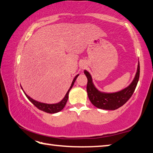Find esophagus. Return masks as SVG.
<instances>
[{
  "instance_id": "esophagus-1",
  "label": "esophagus",
  "mask_w": 153,
  "mask_h": 153,
  "mask_svg": "<svg viewBox=\"0 0 153 153\" xmlns=\"http://www.w3.org/2000/svg\"><path fill=\"white\" fill-rule=\"evenodd\" d=\"M86 67V64L84 63V62H82V63L81 64V65H80V68L82 69H85V67Z\"/></svg>"
}]
</instances>
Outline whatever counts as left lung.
I'll use <instances>...</instances> for the list:
<instances>
[{"mask_svg": "<svg viewBox=\"0 0 153 153\" xmlns=\"http://www.w3.org/2000/svg\"><path fill=\"white\" fill-rule=\"evenodd\" d=\"M84 74L88 79L86 91L91 102L95 107L108 110H115L129 100L134 92L140 77V62L138 61L135 76L129 86L115 93H105L100 91L94 86L90 73L84 70Z\"/></svg>", "mask_w": 153, "mask_h": 153, "instance_id": "obj_1", "label": "left lung"}]
</instances>
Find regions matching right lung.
Listing matches in <instances>:
<instances>
[{
    "label": "right lung",
    "mask_w": 153,
    "mask_h": 153,
    "mask_svg": "<svg viewBox=\"0 0 153 153\" xmlns=\"http://www.w3.org/2000/svg\"><path fill=\"white\" fill-rule=\"evenodd\" d=\"M78 76H79V74L76 75V77H74V79H73L71 85V86H70L69 90H68V91L67 92V93H66V94H65V96L64 97V98L62 99L61 101H59V103H42V102H39V101H36V100H35V99H33L31 97H29L28 94H26L25 92H24V91L22 88V87H21V88H22V89L24 93L25 94V95L26 96V97L28 99V100L30 101L34 105L36 106V107H37L38 109H39L40 110L45 111V112L50 113V114H54V113H57V112H59V111H61L62 109L64 108L65 105H66L67 101L68 100V98H69V93L70 90L72 88V87H73V86H74L75 82H76L77 77H78Z\"/></svg>",
    "instance_id": "right-lung-1"
}]
</instances>
